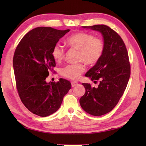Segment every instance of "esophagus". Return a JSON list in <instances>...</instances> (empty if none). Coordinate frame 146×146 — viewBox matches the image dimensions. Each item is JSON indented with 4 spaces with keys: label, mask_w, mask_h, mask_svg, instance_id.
Wrapping results in <instances>:
<instances>
[{
    "label": "esophagus",
    "mask_w": 146,
    "mask_h": 146,
    "mask_svg": "<svg viewBox=\"0 0 146 146\" xmlns=\"http://www.w3.org/2000/svg\"><path fill=\"white\" fill-rule=\"evenodd\" d=\"M78 85V83L77 82H75V81H73V82H71V86H72V87H75V86Z\"/></svg>",
    "instance_id": "1"
}]
</instances>
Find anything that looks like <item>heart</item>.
Instances as JSON below:
<instances>
[{
    "label": "heart",
    "mask_w": 146,
    "mask_h": 146,
    "mask_svg": "<svg viewBox=\"0 0 146 146\" xmlns=\"http://www.w3.org/2000/svg\"><path fill=\"white\" fill-rule=\"evenodd\" d=\"M66 44L71 48L78 50L77 59L82 62L68 64L61 69L62 75L76 80L84 72L85 65L93 66L100 60L104 51V42L102 39L95 38L87 33H76L71 35L66 40ZM54 60L60 62L64 57L65 50L59 44H56L51 53Z\"/></svg>",
    "instance_id": "obj_1"
}]
</instances>
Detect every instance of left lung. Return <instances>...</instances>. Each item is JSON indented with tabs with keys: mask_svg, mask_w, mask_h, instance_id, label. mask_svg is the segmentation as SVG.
<instances>
[{
	"mask_svg": "<svg viewBox=\"0 0 146 146\" xmlns=\"http://www.w3.org/2000/svg\"><path fill=\"white\" fill-rule=\"evenodd\" d=\"M100 32L104 42V51L100 60L85 76L95 84L83 83L86 93L80 98L81 107L89 114L101 116L110 112L117 104L127 87L131 68L125 45L119 35L106 25L82 26Z\"/></svg>",
	"mask_w": 146,
	"mask_h": 146,
	"instance_id": "left-lung-1",
	"label": "left lung"
}]
</instances>
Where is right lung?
<instances>
[{
	"instance_id": "1",
	"label": "right lung",
	"mask_w": 146,
	"mask_h": 146,
	"mask_svg": "<svg viewBox=\"0 0 146 146\" xmlns=\"http://www.w3.org/2000/svg\"><path fill=\"white\" fill-rule=\"evenodd\" d=\"M69 31L36 28L24 36L15 51L13 66L19 95L29 111L40 117L56 112L71 88L70 81L63 78L57 82H46L49 72L56 66L53 48Z\"/></svg>"
}]
</instances>
